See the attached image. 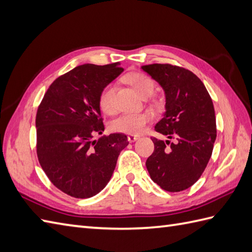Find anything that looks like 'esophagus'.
<instances>
[{
  "label": "esophagus",
  "instance_id": "obj_1",
  "mask_svg": "<svg viewBox=\"0 0 252 252\" xmlns=\"http://www.w3.org/2000/svg\"><path fill=\"white\" fill-rule=\"evenodd\" d=\"M138 139V136L137 135H132V134H130V135H127V140L130 143H134L135 140Z\"/></svg>",
  "mask_w": 252,
  "mask_h": 252
}]
</instances>
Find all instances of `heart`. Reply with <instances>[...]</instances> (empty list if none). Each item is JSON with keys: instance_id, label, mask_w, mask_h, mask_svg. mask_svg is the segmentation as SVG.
Here are the masks:
<instances>
[{"instance_id": "heart-1", "label": "heart", "mask_w": 252, "mask_h": 252, "mask_svg": "<svg viewBox=\"0 0 252 252\" xmlns=\"http://www.w3.org/2000/svg\"><path fill=\"white\" fill-rule=\"evenodd\" d=\"M130 85L137 91L138 94L144 96H150L155 91V81L147 75L140 73H133L126 77ZM115 86L109 84L99 93L98 104L104 113L112 114L115 110ZM151 119L149 112L143 113H127L117 117L110 124V128L115 132H121L126 134H138L144 130L145 126Z\"/></svg>"}]
</instances>
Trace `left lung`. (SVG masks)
I'll return each mask as SVG.
<instances>
[{"mask_svg":"<svg viewBox=\"0 0 252 252\" xmlns=\"http://www.w3.org/2000/svg\"><path fill=\"white\" fill-rule=\"evenodd\" d=\"M140 68L164 91L165 113L155 128L168 138L165 142L153 138L155 150L146 167L150 178L163 190L184 191L201 177L212 157L217 137L212 97L189 69L171 64ZM172 138L173 143L169 142Z\"/></svg>","mask_w":252,"mask_h":252,"instance_id":"1","label":"left lung"}]
</instances>
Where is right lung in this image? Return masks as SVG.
<instances>
[{
  "mask_svg": "<svg viewBox=\"0 0 252 252\" xmlns=\"http://www.w3.org/2000/svg\"><path fill=\"white\" fill-rule=\"evenodd\" d=\"M124 72L120 63L83 64L57 78L37 109L39 164L58 189L76 198L101 192L113 176L125 134L104 132L99 93Z\"/></svg>",
  "mask_w": 252,
  "mask_h": 252,
  "instance_id": "1",
  "label": "right lung"
}]
</instances>
